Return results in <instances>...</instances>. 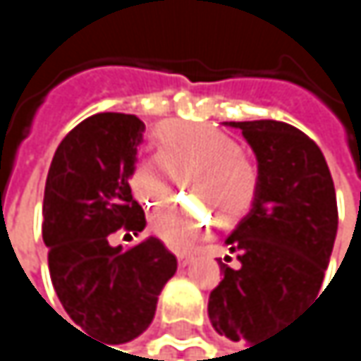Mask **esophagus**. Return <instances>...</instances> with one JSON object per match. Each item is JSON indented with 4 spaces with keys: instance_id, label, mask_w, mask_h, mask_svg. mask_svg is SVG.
<instances>
[{
    "instance_id": "esophagus-1",
    "label": "esophagus",
    "mask_w": 361,
    "mask_h": 361,
    "mask_svg": "<svg viewBox=\"0 0 361 361\" xmlns=\"http://www.w3.org/2000/svg\"><path fill=\"white\" fill-rule=\"evenodd\" d=\"M176 257H178V263H180L181 267L188 265V263L192 261V255H190V252H176Z\"/></svg>"
}]
</instances>
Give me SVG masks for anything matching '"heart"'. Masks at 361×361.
Masks as SVG:
<instances>
[{"label":"heart","mask_w":361,"mask_h":361,"mask_svg":"<svg viewBox=\"0 0 361 361\" xmlns=\"http://www.w3.org/2000/svg\"><path fill=\"white\" fill-rule=\"evenodd\" d=\"M154 142L159 152L137 159L127 173V185L142 207H165L180 176H188L219 224H232L251 209L259 192V169L236 137L211 125L165 121L154 129ZM211 221L207 207L192 202L154 215L150 228L171 249H190Z\"/></svg>","instance_id":"b5f03b06"}]
</instances>
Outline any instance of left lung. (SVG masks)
<instances>
[{
	"mask_svg": "<svg viewBox=\"0 0 361 361\" xmlns=\"http://www.w3.org/2000/svg\"><path fill=\"white\" fill-rule=\"evenodd\" d=\"M230 125L243 129L257 154L259 192L226 240L240 265L219 259L224 280L211 290L209 320L251 349L320 293L338 211L324 154L301 129L282 121Z\"/></svg>",
	"mask_w": 361,
	"mask_h": 361,
	"instance_id": "obj_1",
	"label": "left lung"
}]
</instances>
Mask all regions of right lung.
I'll return each instance as SVG.
<instances>
[{"mask_svg": "<svg viewBox=\"0 0 361 361\" xmlns=\"http://www.w3.org/2000/svg\"><path fill=\"white\" fill-rule=\"evenodd\" d=\"M142 133L135 114H94L60 142L45 180L41 230L54 290L73 324L109 345L150 326L178 269L176 255L154 236L129 249L109 243L116 230L137 234L146 226L127 185Z\"/></svg>", "mask_w": 361, "mask_h": 361, "instance_id": "1", "label": "right lung"}]
</instances>
